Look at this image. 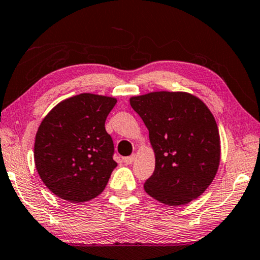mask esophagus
<instances>
[{"label":"esophagus","mask_w":260,"mask_h":260,"mask_svg":"<svg viewBox=\"0 0 260 260\" xmlns=\"http://www.w3.org/2000/svg\"><path fill=\"white\" fill-rule=\"evenodd\" d=\"M135 157H137V155H135V154L131 155V156H127V157H123V162H125L126 164H132L134 162Z\"/></svg>","instance_id":"obj_1"}]
</instances>
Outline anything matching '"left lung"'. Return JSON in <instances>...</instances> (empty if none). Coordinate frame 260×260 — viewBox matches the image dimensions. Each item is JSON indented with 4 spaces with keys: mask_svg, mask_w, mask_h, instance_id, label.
Here are the masks:
<instances>
[{
    "mask_svg": "<svg viewBox=\"0 0 260 260\" xmlns=\"http://www.w3.org/2000/svg\"><path fill=\"white\" fill-rule=\"evenodd\" d=\"M149 131L154 174L143 185L159 203L180 206L203 194L220 166V134L205 103L183 91H154L129 98Z\"/></svg>",
    "mask_w": 260,
    "mask_h": 260,
    "instance_id": "left-lung-1",
    "label": "left lung"
}]
</instances>
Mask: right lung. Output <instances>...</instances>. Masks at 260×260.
<instances>
[{
  "label": "right lung",
  "mask_w": 260,
  "mask_h": 260,
  "mask_svg": "<svg viewBox=\"0 0 260 260\" xmlns=\"http://www.w3.org/2000/svg\"><path fill=\"white\" fill-rule=\"evenodd\" d=\"M117 98L80 93L56 104L40 122L35 164L44 184L61 199L84 203L101 194L117 163L105 120Z\"/></svg>",
  "instance_id": "obj_1"
}]
</instances>
